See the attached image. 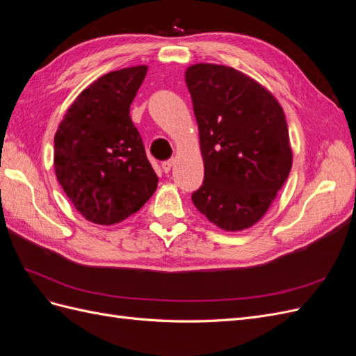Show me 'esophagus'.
<instances>
[{"mask_svg":"<svg viewBox=\"0 0 356 356\" xmlns=\"http://www.w3.org/2000/svg\"><path fill=\"white\" fill-rule=\"evenodd\" d=\"M172 165H174V160H166V161H163V163H161V169H163L165 174H168V172H170Z\"/></svg>","mask_w":356,"mask_h":356,"instance_id":"1","label":"esophagus"}]
</instances>
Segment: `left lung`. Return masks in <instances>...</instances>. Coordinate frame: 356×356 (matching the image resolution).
<instances>
[{"instance_id": "8db88e82", "label": "left lung", "mask_w": 356, "mask_h": 356, "mask_svg": "<svg viewBox=\"0 0 356 356\" xmlns=\"http://www.w3.org/2000/svg\"><path fill=\"white\" fill-rule=\"evenodd\" d=\"M186 83L199 126L204 165L191 200L225 232L250 229L263 218L293 166L281 104L246 74L196 63Z\"/></svg>"}]
</instances>
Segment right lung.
Wrapping results in <instances>:
<instances>
[{
    "label": "right lung",
    "mask_w": 356,
    "mask_h": 356,
    "mask_svg": "<svg viewBox=\"0 0 356 356\" xmlns=\"http://www.w3.org/2000/svg\"><path fill=\"white\" fill-rule=\"evenodd\" d=\"M147 70L123 68L95 80L71 104L55 134L56 178L90 222L126 220L157 188L159 178L129 115Z\"/></svg>",
    "instance_id": "add662e5"
}]
</instances>
